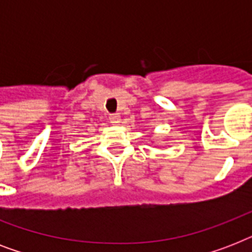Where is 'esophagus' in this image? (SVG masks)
Masks as SVG:
<instances>
[{
	"label": "esophagus",
	"instance_id": "1",
	"mask_svg": "<svg viewBox=\"0 0 252 252\" xmlns=\"http://www.w3.org/2000/svg\"><path fill=\"white\" fill-rule=\"evenodd\" d=\"M108 119H110V122L112 123V124H118V123H120V115L119 114H111L110 116H108Z\"/></svg>",
	"mask_w": 252,
	"mask_h": 252
}]
</instances>
